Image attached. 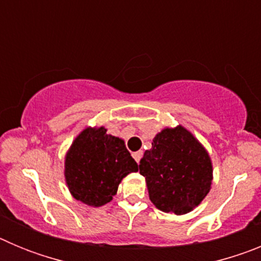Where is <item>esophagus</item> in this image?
I'll list each match as a JSON object with an SVG mask.
<instances>
[{
  "mask_svg": "<svg viewBox=\"0 0 261 261\" xmlns=\"http://www.w3.org/2000/svg\"><path fill=\"white\" fill-rule=\"evenodd\" d=\"M133 158H135V161L137 163H140V159L142 158V151H136V153L132 154Z\"/></svg>",
  "mask_w": 261,
  "mask_h": 261,
  "instance_id": "34e87169",
  "label": "esophagus"
}]
</instances>
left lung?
Wrapping results in <instances>:
<instances>
[{
    "instance_id": "obj_1",
    "label": "left lung",
    "mask_w": 261,
    "mask_h": 261,
    "mask_svg": "<svg viewBox=\"0 0 261 261\" xmlns=\"http://www.w3.org/2000/svg\"><path fill=\"white\" fill-rule=\"evenodd\" d=\"M150 201L159 211L181 216L196 208L211 191V156L184 126L165 128L140 161Z\"/></svg>"
}]
</instances>
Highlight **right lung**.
Returning <instances> with one entry per match:
<instances>
[{
  "label": "right lung",
  "mask_w": 261,
  "mask_h": 261,
  "mask_svg": "<svg viewBox=\"0 0 261 261\" xmlns=\"http://www.w3.org/2000/svg\"><path fill=\"white\" fill-rule=\"evenodd\" d=\"M138 165L121 138L107 135L105 126L86 128L75 137L65 155V180L71 196L89 206L112 200L123 177Z\"/></svg>",
  "instance_id": "add662e5"
}]
</instances>
